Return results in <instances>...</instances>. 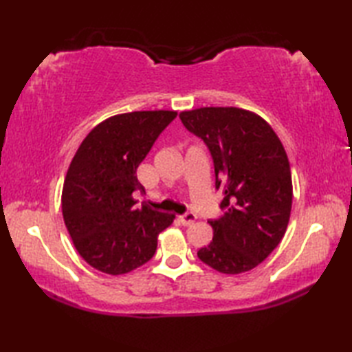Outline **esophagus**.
I'll use <instances>...</instances> for the list:
<instances>
[{
  "instance_id": "1",
  "label": "esophagus",
  "mask_w": 352,
  "mask_h": 352,
  "mask_svg": "<svg viewBox=\"0 0 352 352\" xmlns=\"http://www.w3.org/2000/svg\"><path fill=\"white\" fill-rule=\"evenodd\" d=\"M178 219H180V222L183 223V226H192L193 222H195V219H197V214L195 213H186V214H182V216H178Z\"/></svg>"
}]
</instances>
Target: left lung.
<instances>
[{
	"label": "left lung",
	"mask_w": 352,
	"mask_h": 352,
	"mask_svg": "<svg viewBox=\"0 0 352 352\" xmlns=\"http://www.w3.org/2000/svg\"><path fill=\"white\" fill-rule=\"evenodd\" d=\"M180 119L210 149L223 192L226 213L208 221L213 239L198 257L222 274L248 272L286 233L294 197L287 154L272 126L250 110L201 107L180 111Z\"/></svg>",
	"instance_id": "left-lung-1"
}]
</instances>
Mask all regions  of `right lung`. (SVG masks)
Instances as JSON below:
<instances>
[{"instance_id": "right-lung-1", "label": "right lung", "mask_w": 352, "mask_h": 352, "mask_svg": "<svg viewBox=\"0 0 352 352\" xmlns=\"http://www.w3.org/2000/svg\"><path fill=\"white\" fill-rule=\"evenodd\" d=\"M174 110H142L107 118L89 131L66 172L65 226L86 263L109 275L129 274L151 260L157 236L175 214L136 207V177Z\"/></svg>"}]
</instances>
